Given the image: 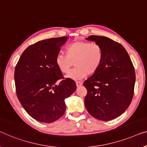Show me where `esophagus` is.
<instances>
[{
	"instance_id": "34e87169",
	"label": "esophagus",
	"mask_w": 147,
	"mask_h": 147,
	"mask_svg": "<svg viewBox=\"0 0 147 147\" xmlns=\"http://www.w3.org/2000/svg\"><path fill=\"white\" fill-rule=\"evenodd\" d=\"M76 86H77V87H78V86H82V82H79V81L76 82Z\"/></svg>"
}]
</instances>
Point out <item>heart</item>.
<instances>
[{
	"instance_id": "heart-1",
	"label": "heart",
	"mask_w": 147,
	"mask_h": 147,
	"mask_svg": "<svg viewBox=\"0 0 147 147\" xmlns=\"http://www.w3.org/2000/svg\"><path fill=\"white\" fill-rule=\"evenodd\" d=\"M102 60L103 51L98 44L77 40L66 47V55L59 53L56 56L55 64L61 73H67L74 62L76 68L66 77L77 80L97 72Z\"/></svg>"
}]
</instances>
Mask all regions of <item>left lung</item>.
Wrapping results in <instances>:
<instances>
[{
  "instance_id": "left-lung-1",
  "label": "left lung",
  "mask_w": 147,
  "mask_h": 147,
  "mask_svg": "<svg viewBox=\"0 0 147 147\" xmlns=\"http://www.w3.org/2000/svg\"><path fill=\"white\" fill-rule=\"evenodd\" d=\"M102 47L100 67L84 81L87 90L84 105L89 114L100 121H111L121 115L134 94L135 72L126 49L108 37L91 35L86 38Z\"/></svg>"
}]
</instances>
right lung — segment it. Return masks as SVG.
Segmentation results:
<instances>
[{
	"mask_svg": "<svg viewBox=\"0 0 147 147\" xmlns=\"http://www.w3.org/2000/svg\"><path fill=\"white\" fill-rule=\"evenodd\" d=\"M67 36L38 41L26 48L14 70L16 95L25 111L36 121L51 123L59 119L66 109L65 99L75 91V82L63 79L55 57ZM61 80L59 86L55 83Z\"/></svg>",
	"mask_w": 147,
	"mask_h": 147,
	"instance_id": "right-lung-1",
	"label": "right lung"
}]
</instances>
